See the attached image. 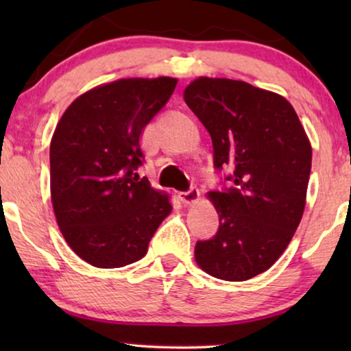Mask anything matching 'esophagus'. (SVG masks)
<instances>
[{
  "label": "esophagus",
  "instance_id": "obj_1",
  "mask_svg": "<svg viewBox=\"0 0 351 351\" xmlns=\"http://www.w3.org/2000/svg\"><path fill=\"white\" fill-rule=\"evenodd\" d=\"M179 198L185 206L196 204V203H198V199H199V190L198 189H190L189 191H182V193H179Z\"/></svg>",
  "mask_w": 351,
  "mask_h": 351
}]
</instances>
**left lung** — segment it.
I'll return each mask as SVG.
<instances>
[{
    "mask_svg": "<svg viewBox=\"0 0 351 351\" xmlns=\"http://www.w3.org/2000/svg\"><path fill=\"white\" fill-rule=\"evenodd\" d=\"M184 99L210 134L215 167L230 166L234 184L208 193L219 232L196 243L195 261L219 280H251L281 257L304 215L308 136L282 95L246 81L199 76Z\"/></svg>",
    "mask_w": 351,
    "mask_h": 351,
    "instance_id": "obj_1",
    "label": "left lung"
}]
</instances>
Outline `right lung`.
<instances>
[{
  "instance_id": "1",
  "label": "right lung",
  "mask_w": 351,
  "mask_h": 351,
  "mask_svg": "<svg viewBox=\"0 0 351 351\" xmlns=\"http://www.w3.org/2000/svg\"><path fill=\"white\" fill-rule=\"evenodd\" d=\"M177 78H121L76 97L51 138V201L65 241L99 268L145 256L171 214V196L136 169L141 137L174 93Z\"/></svg>"
}]
</instances>
